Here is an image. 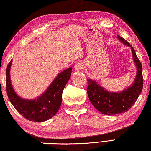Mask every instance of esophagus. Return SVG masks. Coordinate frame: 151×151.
<instances>
[{
    "label": "esophagus",
    "mask_w": 151,
    "mask_h": 151,
    "mask_svg": "<svg viewBox=\"0 0 151 151\" xmlns=\"http://www.w3.org/2000/svg\"><path fill=\"white\" fill-rule=\"evenodd\" d=\"M84 67H85V65H84V63L83 62L76 63L75 66V68L76 70H81Z\"/></svg>",
    "instance_id": "34e87169"
}]
</instances>
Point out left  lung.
Returning a JSON list of instances; mask_svg holds the SVG:
<instances>
[{
    "instance_id": "obj_1",
    "label": "left lung",
    "mask_w": 151,
    "mask_h": 151,
    "mask_svg": "<svg viewBox=\"0 0 151 151\" xmlns=\"http://www.w3.org/2000/svg\"><path fill=\"white\" fill-rule=\"evenodd\" d=\"M122 44L131 48L132 59L137 68L135 78L131 86L120 92L106 90L96 81L88 78V96L96 110L106 115H114L127 112L135 103L141 93L143 86L142 67L134 48L123 38L117 36Z\"/></svg>"
}]
</instances>
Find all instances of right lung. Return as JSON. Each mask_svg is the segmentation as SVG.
<instances>
[{
  "mask_svg": "<svg viewBox=\"0 0 151 151\" xmlns=\"http://www.w3.org/2000/svg\"><path fill=\"white\" fill-rule=\"evenodd\" d=\"M12 63V60L6 68V92L10 102L15 109L30 121L40 122L52 118L61 105L63 91L70 78L73 68H68L58 73L40 96L34 99H27L19 96L12 87L10 75Z\"/></svg>",
  "mask_w": 151,
  "mask_h": 151,
  "instance_id": "1",
  "label": "right lung"
}]
</instances>
